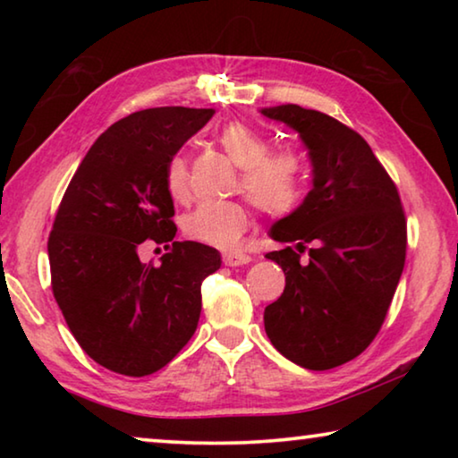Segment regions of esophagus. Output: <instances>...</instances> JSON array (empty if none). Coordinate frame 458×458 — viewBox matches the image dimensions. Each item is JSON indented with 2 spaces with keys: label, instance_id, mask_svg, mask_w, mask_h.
Returning a JSON list of instances; mask_svg holds the SVG:
<instances>
[{
  "label": "esophagus",
  "instance_id": "esophagus-1",
  "mask_svg": "<svg viewBox=\"0 0 458 458\" xmlns=\"http://www.w3.org/2000/svg\"><path fill=\"white\" fill-rule=\"evenodd\" d=\"M250 260L252 259L244 252H226V254H224V265H226V267H242V265H248Z\"/></svg>",
  "mask_w": 458,
  "mask_h": 458
}]
</instances>
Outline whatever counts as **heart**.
<instances>
[{"label":"heart","mask_w":458,"mask_h":458,"mask_svg":"<svg viewBox=\"0 0 458 458\" xmlns=\"http://www.w3.org/2000/svg\"><path fill=\"white\" fill-rule=\"evenodd\" d=\"M218 143L240 172V185L260 210L284 216L297 210L307 188V161L291 147L270 149V139L246 123H230L218 133ZM165 188L174 199L188 198V164L174 155L165 165ZM250 222L246 201H204L183 216L182 228L198 242L228 248Z\"/></svg>","instance_id":"obj_1"}]
</instances>
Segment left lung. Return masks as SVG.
<instances>
[{
	"label": "left lung",
	"mask_w": 458,
	"mask_h": 458,
	"mask_svg": "<svg viewBox=\"0 0 458 458\" xmlns=\"http://www.w3.org/2000/svg\"><path fill=\"white\" fill-rule=\"evenodd\" d=\"M260 113L297 131L313 165L303 204L270 228L297 250L267 254L284 273L283 294L265 309L267 335L301 368H337L374 341L396 293L406 260L402 201L366 139L344 123L299 105Z\"/></svg>",
	"instance_id": "8db88e82"
}]
</instances>
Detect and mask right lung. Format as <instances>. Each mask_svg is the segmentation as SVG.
<instances>
[{"mask_svg":"<svg viewBox=\"0 0 458 458\" xmlns=\"http://www.w3.org/2000/svg\"><path fill=\"white\" fill-rule=\"evenodd\" d=\"M214 108L137 111L100 135L68 183L48 238L52 293L89 358L123 376L167 366L191 339L201 281L220 268L212 246L175 242L165 165ZM147 239L170 250L143 266Z\"/></svg>","mask_w":458,"mask_h":458,"instance_id":"obj_1","label":"right lung"}]
</instances>
